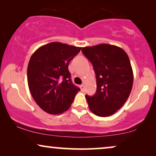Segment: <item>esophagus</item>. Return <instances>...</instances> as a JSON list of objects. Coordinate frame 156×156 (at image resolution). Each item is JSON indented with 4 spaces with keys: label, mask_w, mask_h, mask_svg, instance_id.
I'll return each mask as SVG.
<instances>
[{
    "label": "esophagus",
    "mask_w": 156,
    "mask_h": 156,
    "mask_svg": "<svg viewBox=\"0 0 156 156\" xmlns=\"http://www.w3.org/2000/svg\"><path fill=\"white\" fill-rule=\"evenodd\" d=\"M80 89H81V90L82 91V92H84V84H82V85L80 86Z\"/></svg>",
    "instance_id": "esophagus-1"
}]
</instances>
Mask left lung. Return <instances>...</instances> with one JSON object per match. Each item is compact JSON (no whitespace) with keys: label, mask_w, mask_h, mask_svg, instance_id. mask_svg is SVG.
<instances>
[{"label":"left lung","mask_w":156,"mask_h":156,"mask_svg":"<svg viewBox=\"0 0 156 156\" xmlns=\"http://www.w3.org/2000/svg\"><path fill=\"white\" fill-rule=\"evenodd\" d=\"M82 51L96 74V93L86 95L89 108L98 116L112 115L122 108L132 90L133 72L128 56L120 47L106 44L83 47Z\"/></svg>","instance_id":"left-lung-1"}]
</instances>
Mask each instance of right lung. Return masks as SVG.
<instances>
[{
    "label": "right lung",
    "mask_w": 156,
    "mask_h": 156,
    "mask_svg": "<svg viewBox=\"0 0 156 156\" xmlns=\"http://www.w3.org/2000/svg\"><path fill=\"white\" fill-rule=\"evenodd\" d=\"M81 47L51 42L32 54L27 69L30 92L38 106L51 115L69 109L80 89L71 80L68 66Z\"/></svg>",
    "instance_id": "right-lung-1"
}]
</instances>
